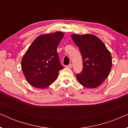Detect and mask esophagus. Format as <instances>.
<instances>
[{"label":"esophagus","mask_w":128,"mask_h":128,"mask_svg":"<svg viewBox=\"0 0 128 128\" xmlns=\"http://www.w3.org/2000/svg\"><path fill=\"white\" fill-rule=\"evenodd\" d=\"M66 68H72V64H69L68 66H66Z\"/></svg>","instance_id":"1"}]
</instances>
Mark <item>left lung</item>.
<instances>
[{"mask_svg":"<svg viewBox=\"0 0 128 128\" xmlns=\"http://www.w3.org/2000/svg\"><path fill=\"white\" fill-rule=\"evenodd\" d=\"M73 41L79 48L83 60L82 72L77 74L78 82L84 87L94 88L109 76L112 56L101 40L92 34H72Z\"/></svg>","mask_w":128,"mask_h":128,"instance_id":"obj_1","label":"left lung"}]
</instances>
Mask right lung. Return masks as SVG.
Instances as JSON below:
<instances>
[{"mask_svg":"<svg viewBox=\"0 0 128 128\" xmlns=\"http://www.w3.org/2000/svg\"><path fill=\"white\" fill-rule=\"evenodd\" d=\"M60 31L38 36L24 54L22 69L29 84L45 88L55 81L64 67L59 61L57 46L64 36Z\"/></svg>","mask_w":128,"mask_h":128,"instance_id":"add662e5","label":"right lung"}]
</instances>
